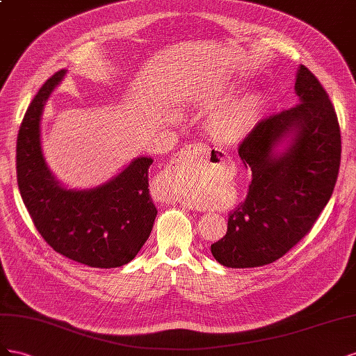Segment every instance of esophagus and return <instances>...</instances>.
<instances>
[{
	"instance_id": "esophagus-1",
	"label": "esophagus",
	"mask_w": 356,
	"mask_h": 356,
	"mask_svg": "<svg viewBox=\"0 0 356 356\" xmlns=\"http://www.w3.org/2000/svg\"><path fill=\"white\" fill-rule=\"evenodd\" d=\"M210 150H211L210 146L206 143L186 145L184 149L179 150L177 154L172 156V159L168 162L164 176H162V181H164V184H171L172 177L176 176V172L180 171L184 167L192 164V162H195V161L207 162L210 158ZM168 198H171V197L168 195ZM180 202H181V206H186L188 209H197L194 204H191V202H186V201H180Z\"/></svg>"
}]
</instances>
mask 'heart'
<instances>
[{"label": "heart", "instance_id": "b5f03b06", "mask_svg": "<svg viewBox=\"0 0 356 356\" xmlns=\"http://www.w3.org/2000/svg\"><path fill=\"white\" fill-rule=\"evenodd\" d=\"M262 104V97L258 94L248 95L243 99L237 101L236 104L228 107L225 111L216 118L215 120V129L220 134L227 136H237L246 133L249 129L252 119L259 111ZM180 195L184 198H188L189 201H195L194 197L188 192H180Z\"/></svg>", "mask_w": 356, "mask_h": 356}]
</instances>
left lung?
Listing matches in <instances>:
<instances>
[{
  "mask_svg": "<svg viewBox=\"0 0 356 356\" xmlns=\"http://www.w3.org/2000/svg\"><path fill=\"white\" fill-rule=\"evenodd\" d=\"M296 94V107L258 122L238 147L252 181L246 200L229 213L227 234L211 245L223 267H261L282 258L309 234L332 195L341 156L336 110L304 65Z\"/></svg>",
  "mask_w": 356,
  "mask_h": 356,
  "instance_id": "1",
  "label": "left lung"
}]
</instances>
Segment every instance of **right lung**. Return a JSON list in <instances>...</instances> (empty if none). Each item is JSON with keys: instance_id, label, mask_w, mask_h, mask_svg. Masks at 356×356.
I'll return each instance as SVG.
<instances>
[{"instance_id": "right-lung-1", "label": "right lung", "mask_w": 356, "mask_h": 356, "mask_svg": "<svg viewBox=\"0 0 356 356\" xmlns=\"http://www.w3.org/2000/svg\"><path fill=\"white\" fill-rule=\"evenodd\" d=\"M64 76L60 70L47 79L24 116L16 145L17 186L37 231L55 252L88 267H122L143 248L156 218L147 176L154 159L138 156L92 189L60 185L46 164L40 122Z\"/></svg>"}]
</instances>
